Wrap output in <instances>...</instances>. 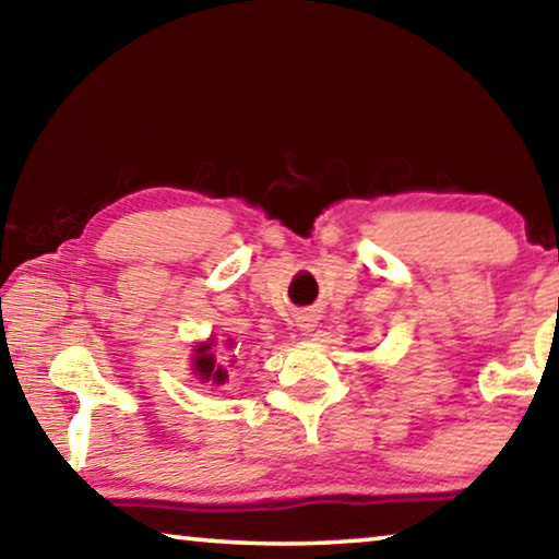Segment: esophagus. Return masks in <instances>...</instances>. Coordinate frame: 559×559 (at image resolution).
Masks as SVG:
<instances>
[{
  "label": "esophagus",
  "instance_id": "obj_1",
  "mask_svg": "<svg viewBox=\"0 0 559 559\" xmlns=\"http://www.w3.org/2000/svg\"><path fill=\"white\" fill-rule=\"evenodd\" d=\"M316 323H318V318H316V313H311V311H306V313H298V318H296V325H298V331H304L306 335L313 331Z\"/></svg>",
  "mask_w": 559,
  "mask_h": 559
}]
</instances>
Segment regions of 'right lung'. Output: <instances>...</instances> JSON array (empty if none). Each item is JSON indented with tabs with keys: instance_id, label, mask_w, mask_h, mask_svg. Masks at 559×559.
<instances>
[{
	"instance_id": "obj_1",
	"label": "right lung",
	"mask_w": 559,
	"mask_h": 559,
	"mask_svg": "<svg viewBox=\"0 0 559 559\" xmlns=\"http://www.w3.org/2000/svg\"><path fill=\"white\" fill-rule=\"evenodd\" d=\"M211 345H214V338L209 343H201L197 353H193V373L201 378V383L224 385L228 380V370L224 366H218L214 353H211Z\"/></svg>"
}]
</instances>
